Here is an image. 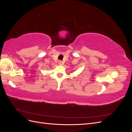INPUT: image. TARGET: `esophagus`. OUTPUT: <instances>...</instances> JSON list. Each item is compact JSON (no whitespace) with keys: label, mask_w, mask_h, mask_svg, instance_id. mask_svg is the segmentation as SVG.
Here are the masks:
<instances>
[{"label":"esophagus","mask_w":132,"mask_h":132,"mask_svg":"<svg viewBox=\"0 0 132 132\" xmlns=\"http://www.w3.org/2000/svg\"><path fill=\"white\" fill-rule=\"evenodd\" d=\"M58 63H59V65H62L63 63V62L62 61H58Z\"/></svg>","instance_id":"34e87169"}]
</instances>
